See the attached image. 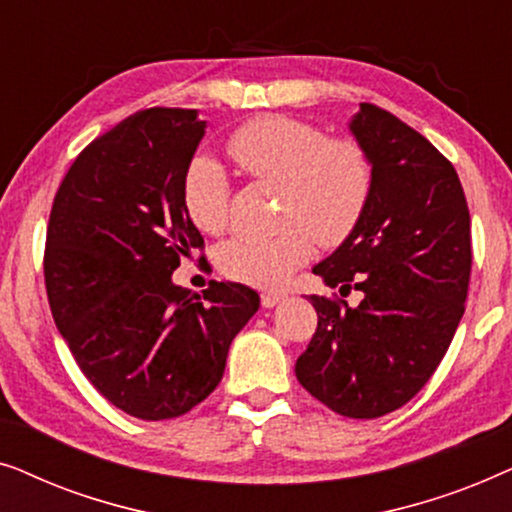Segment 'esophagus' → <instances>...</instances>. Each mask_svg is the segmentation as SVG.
Instances as JSON below:
<instances>
[{
    "label": "esophagus",
    "mask_w": 512,
    "mask_h": 512,
    "mask_svg": "<svg viewBox=\"0 0 512 512\" xmlns=\"http://www.w3.org/2000/svg\"><path fill=\"white\" fill-rule=\"evenodd\" d=\"M284 300V293H277V291H263L261 293V305L263 307H275L277 303H282Z\"/></svg>",
    "instance_id": "34e87169"
}]
</instances>
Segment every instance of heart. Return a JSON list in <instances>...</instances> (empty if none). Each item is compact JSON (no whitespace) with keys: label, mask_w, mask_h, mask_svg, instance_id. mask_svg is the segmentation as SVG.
<instances>
[{"label":"heart","mask_w":512,"mask_h":512,"mask_svg":"<svg viewBox=\"0 0 512 512\" xmlns=\"http://www.w3.org/2000/svg\"><path fill=\"white\" fill-rule=\"evenodd\" d=\"M226 149L249 179L279 184L272 235L230 242L221 270L235 282L275 289L312 254L345 242L373 195V163L349 137H326L317 125L282 114L256 116L228 137ZM184 207L202 233L219 237L230 226V181L212 158H195L184 177Z\"/></svg>","instance_id":"obj_1"}]
</instances>
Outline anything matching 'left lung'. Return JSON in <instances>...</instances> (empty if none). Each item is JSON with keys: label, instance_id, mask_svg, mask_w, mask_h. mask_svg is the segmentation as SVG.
<instances>
[{"label": "left lung", "instance_id": "obj_1", "mask_svg": "<svg viewBox=\"0 0 512 512\" xmlns=\"http://www.w3.org/2000/svg\"><path fill=\"white\" fill-rule=\"evenodd\" d=\"M349 130L373 163V195L312 272L363 300L310 296L319 321L296 377L338 415L375 419L408 403L450 347L471 282V214L450 160L401 118L361 102Z\"/></svg>", "mask_w": 512, "mask_h": 512}]
</instances>
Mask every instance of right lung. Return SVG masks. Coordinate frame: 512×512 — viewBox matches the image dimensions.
Listing matches in <instances>:
<instances>
[{
	"label": "right lung",
	"mask_w": 512,
	"mask_h": 512,
	"mask_svg": "<svg viewBox=\"0 0 512 512\" xmlns=\"http://www.w3.org/2000/svg\"><path fill=\"white\" fill-rule=\"evenodd\" d=\"M205 135L195 109H142L93 139L53 198L44 279L81 373L146 422L186 415L219 387L230 342L258 310L244 284H172L205 249L184 177Z\"/></svg>",
	"instance_id": "1"
}]
</instances>
